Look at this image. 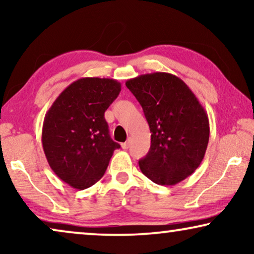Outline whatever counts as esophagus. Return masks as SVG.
Wrapping results in <instances>:
<instances>
[{
	"label": "esophagus",
	"mask_w": 254,
	"mask_h": 254,
	"mask_svg": "<svg viewBox=\"0 0 254 254\" xmlns=\"http://www.w3.org/2000/svg\"><path fill=\"white\" fill-rule=\"evenodd\" d=\"M129 145H130V141L128 140V141L125 142V143L121 144V147H123V149H125V150H126V149L129 148Z\"/></svg>",
	"instance_id": "obj_1"
}]
</instances>
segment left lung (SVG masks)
I'll return each mask as SVG.
<instances>
[{
  "label": "left lung",
  "mask_w": 254,
  "mask_h": 254,
  "mask_svg": "<svg viewBox=\"0 0 254 254\" xmlns=\"http://www.w3.org/2000/svg\"><path fill=\"white\" fill-rule=\"evenodd\" d=\"M126 86L143 109L151 133L150 150L138 161L143 175L163 186L176 185L202 162L209 121L185 82L169 72L128 79Z\"/></svg>",
  "instance_id": "8db88e82"
}]
</instances>
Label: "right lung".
Wrapping results in <instances>:
<instances>
[{"instance_id":"right-lung-1","label":"right lung","mask_w":254,"mask_h":254,"mask_svg":"<svg viewBox=\"0 0 254 254\" xmlns=\"http://www.w3.org/2000/svg\"><path fill=\"white\" fill-rule=\"evenodd\" d=\"M120 91L116 79L79 78L59 95L45 116L41 141L48 164L76 190L95 185L120 148L104 118Z\"/></svg>"}]
</instances>
